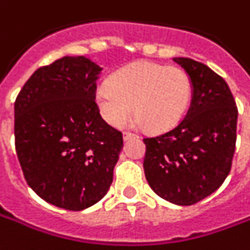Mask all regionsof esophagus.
<instances>
[{"instance_id": "1", "label": "esophagus", "mask_w": 250, "mask_h": 250, "mask_svg": "<svg viewBox=\"0 0 250 250\" xmlns=\"http://www.w3.org/2000/svg\"><path fill=\"white\" fill-rule=\"evenodd\" d=\"M132 138H137V135L132 134V132H128V131L123 132V139H125V141H128V139H132Z\"/></svg>"}]
</instances>
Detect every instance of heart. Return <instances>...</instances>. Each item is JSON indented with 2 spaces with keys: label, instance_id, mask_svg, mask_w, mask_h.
Masks as SVG:
<instances>
[{
  "label": "heart",
  "instance_id": "obj_1",
  "mask_svg": "<svg viewBox=\"0 0 250 250\" xmlns=\"http://www.w3.org/2000/svg\"><path fill=\"white\" fill-rule=\"evenodd\" d=\"M192 96V83L179 67L139 61L122 67L96 90L103 119L113 127L125 125L132 112V125L161 132L183 119Z\"/></svg>",
  "mask_w": 250,
  "mask_h": 250
}]
</instances>
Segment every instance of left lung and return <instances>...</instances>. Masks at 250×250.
Returning a JSON list of instances; mask_svg holds the SVG:
<instances>
[{"label":"left lung","instance_id":"1","mask_svg":"<svg viewBox=\"0 0 250 250\" xmlns=\"http://www.w3.org/2000/svg\"><path fill=\"white\" fill-rule=\"evenodd\" d=\"M173 61L191 80V104L173 130L143 139V169L160 198L191 206L215 192L228 177L238 111L226 81L208 66L191 58Z\"/></svg>","mask_w":250,"mask_h":250}]
</instances>
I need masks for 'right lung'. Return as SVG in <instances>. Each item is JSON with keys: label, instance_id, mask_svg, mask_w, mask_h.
Instances as JSON below:
<instances>
[{"label": "right lung", "instance_id": "right-lung-1", "mask_svg": "<svg viewBox=\"0 0 250 250\" xmlns=\"http://www.w3.org/2000/svg\"><path fill=\"white\" fill-rule=\"evenodd\" d=\"M101 71L88 57H63L35 71L16 99L24 177L64 210H85L105 196L123 149L122 132L104 122L95 101Z\"/></svg>", "mask_w": 250, "mask_h": 250}]
</instances>
